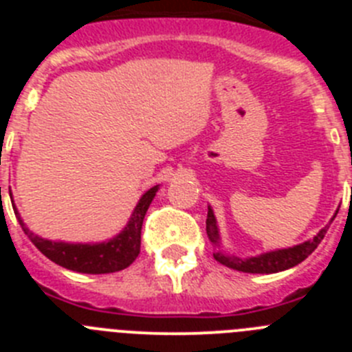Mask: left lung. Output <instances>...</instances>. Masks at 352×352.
<instances>
[{
    "mask_svg": "<svg viewBox=\"0 0 352 352\" xmlns=\"http://www.w3.org/2000/svg\"><path fill=\"white\" fill-rule=\"evenodd\" d=\"M326 229H321L317 232V236H314V239H309L305 243L296 245L292 248H284V250H275L268 252V254H261L257 257H250V259H239L234 256H226L222 252H217L213 254V257L219 261L220 264L227 266V268L238 270V272L245 273H276L284 272V270L292 268L300 264L301 261H305L307 257L312 254L317 248V245L321 243L322 238L326 234ZM206 232L208 238L211 239V243H214L219 247V229H217V222H214V214L211 211V208H208V219H206Z\"/></svg>",
    "mask_w": 352,
    "mask_h": 352,
    "instance_id": "obj_1",
    "label": "left lung"
}]
</instances>
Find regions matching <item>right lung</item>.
I'll return each instance as SVG.
<instances>
[{"mask_svg": "<svg viewBox=\"0 0 352 352\" xmlns=\"http://www.w3.org/2000/svg\"><path fill=\"white\" fill-rule=\"evenodd\" d=\"M158 190V185L149 188L141 197L139 204L133 210L132 219L125 231L118 234L116 238L107 241V243L98 245H70V243H54L49 239H43L35 236L23 220L19 219V223L28 234V238L33 241L36 248L43 256L51 259L52 263L60 264L63 268L79 273H93V275H102V273H114L120 270H125L126 266L135 261V257L141 252V231L142 220L148 211L149 204L153 201L155 194Z\"/></svg>", "mask_w": 352, "mask_h": 352, "instance_id": "right-lung-1", "label": "right lung"}]
</instances>
